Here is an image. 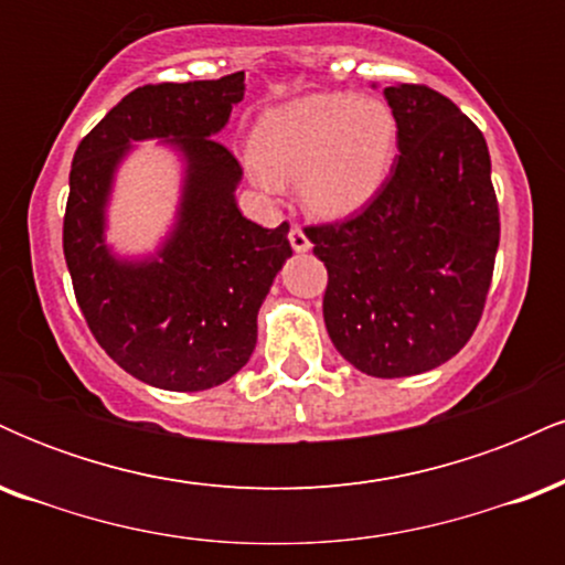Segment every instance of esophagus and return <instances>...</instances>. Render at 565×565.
Here are the masks:
<instances>
[{"mask_svg": "<svg viewBox=\"0 0 565 565\" xmlns=\"http://www.w3.org/2000/svg\"><path fill=\"white\" fill-rule=\"evenodd\" d=\"M289 244L295 252H308L310 249V238L305 236V231L300 225H291L289 228Z\"/></svg>", "mask_w": 565, "mask_h": 565, "instance_id": "1", "label": "esophagus"}]
</instances>
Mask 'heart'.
<instances>
[{"instance_id": "heart-1", "label": "heart", "mask_w": 565, "mask_h": 565, "mask_svg": "<svg viewBox=\"0 0 565 565\" xmlns=\"http://www.w3.org/2000/svg\"><path fill=\"white\" fill-rule=\"evenodd\" d=\"M395 116L350 93L305 95L270 108L252 135L249 174L265 193L297 180L310 215L348 217L377 196L395 157Z\"/></svg>"}]
</instances>
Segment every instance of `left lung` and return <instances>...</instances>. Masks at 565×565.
<instances>
[{
    "mask_svg": "<svg viewBox=\"0 0 565 565\" xmlns=\"http://www.w3.org/2000/svg\"><path fill=\"white\" fill-rule=\"evenodd\" d=\"M398 151L359 215L305 225L327 265L323 321L369 377L430 372L468 345L499 246V204L483 132L427 84L385 87Z\"/></svg>",
    "mask_w": 565,
    "mask_h": 565,
    "instance_id": "8db88e82",
    "label": "left lung"
}]
</instances>
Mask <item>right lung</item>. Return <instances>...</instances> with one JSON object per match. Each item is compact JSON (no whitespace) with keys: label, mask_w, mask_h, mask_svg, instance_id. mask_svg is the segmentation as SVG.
Masks as SVG:
<instances>
[{"label":"right lung","mask_w":565,"mask_h":565,"mask_svg":"<svg viewBox=\"0 0 565 565\" xmlns=\"http://www.w3.org/2000/svg\"><path fill=\"white\" fill-rule=\"evenodd\" d=\"M244 97V71L223 79L142 84L84 135L63 215V255L84 321L125 372L161 391H210L249 361L257 310L287 257L278 228L238 212L242 164L215 132ZM170 137L189 178L181 223L151 264H119L102 244V206L129 139Z\"/></svg>","instance_id":"obj_1"}]
</instances>
